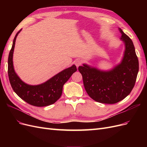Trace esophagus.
Here are the masks:
<instances>
[{"instance_id":"esophagus-1","label":"esophagus","mask_w":147,"mask_h":147,"mask_svg":"<svg viewBox=\"0 0 147 147\" xmlns=\"http://www.w3.org/2000/svg\"><path fill=\"white\" fill-rule=\"evenodd\" d=\"M82 61L80 59H77L75 61V64L77 67H78L82 64Z\"/></svg>"}]
</instances>
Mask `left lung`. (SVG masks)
Returning <instances> with one entry per match:
<instances>
[{
    "label": "left lung",
    "instance_id": "obj_1",
    "mask_svg": "<svg viewBox=\"0 0 147 147\" xmlns=\"http://www.w3.org/2000/svg\"><path fill=\"white\" fill-rule=\"evenodd\" d=\"M120 39L125 44L121 63L108 71H103L83 64L79 66L83 84L88 94L96 102L112 104L124 99L135 85L139 60L132 40L119 28Z\"/></svg>",
    "mask_w": 147,
    "mask_h": 147
}]
</instances>
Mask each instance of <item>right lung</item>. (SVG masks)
I'll return each mask as SVG.
<instances>
[{
	"label": "right lung",
	"instance_id": "add662e5",
	"mask_svg": "<svg viewBox=\"0 0 147 147\" xmlns=\"http://www.w3.org/2000/svg\"><path fill=\"white\" fill-rule=\"evenodd\" d=\"M21 30L17 32L13 42L8 59V74L13 91L21 99L36 107L51 105L58 100L63 92L64 84L77 71L75 65L65 69L46 82L38 85H30L23 82L15 72L13 63V54L16 39Z\"/></svg>",
	"mask_w": 147,
	"mask_h": 147
}]
</instances>
